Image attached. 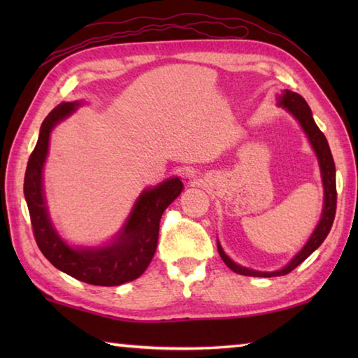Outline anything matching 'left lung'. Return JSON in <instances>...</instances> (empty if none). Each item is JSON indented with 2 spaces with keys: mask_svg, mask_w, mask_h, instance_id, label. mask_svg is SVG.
<instances>
[{
  "mask_svg": "<svg viewBox=\"0 0 358 358\" xmlns=\"http://www.w3.org/2000/svg\"><path fill=\"white\" fill-rule=\"evenodd\" d=\"M278 106L286 108V110L292 115V117L299 121L303 132H305L308 141H310L311 147L316 153L319 169H320V178H322V186H324V208L322 215H320V220L317 222L316 229L311 234V237L308 238L306 245L301 248V250L295 254V256L289 260V262L282 266L280 270L275 271H259L252 268H246L243 265L235 264L232 259H230L226 252H224L222 246L217 241V251H220V256L224 260L230 270H234L235 273L245 275V276H259V278H271V276H282L287 275L296 268L303 260L308 259L311 254L317 250V248L324 243V240L329 235L333 220H335L336 213V171H335V161H333L331 151L329 147V142H327L325 136L322 131L317 128L316 121L313 118V112L310 106L306 104V101L301 98L299 93L290 92V90H284L281 94H278Z\"/></svg>",
  "mask_w": 358,
  "mask_h": 358,
  "instance_id": "8db88e82",
  "label": "left lung"
}]
</instances>
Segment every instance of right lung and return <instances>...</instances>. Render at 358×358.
Segmentation results:
<instances>
[{"label": "right lung", "instance_id": "1", "mask_svg": "<svg viewBox=\"0 0 358 358\" xmlns=\"http://www.w3.org/2000/svg\"><path fill=\"white\" fill-rule=\"evenodd\" d=\"M83 101L62 102L42 121L38 143L29 156L23 192L36 243L53 266L93 286H120L137 280L153 259L164 210L183 191L178 177L143 189L115 237L102 246H71L52 224L44 194V164L53 128L80 107Z\"/></svg>", "mask_w": 358, "mask_h": 358}]
</instances>
